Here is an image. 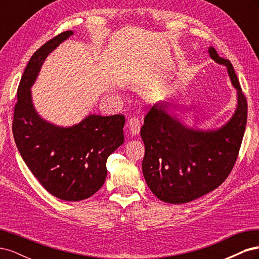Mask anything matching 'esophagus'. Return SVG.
Returning a JSON list of instances; mask_svg holds the SVG:
<instances>
[{
  "instance_id": "34e87169",
  "label": "esophagus",
  "mask_w": 259,
  "mask_h": 259,
  "mask_svg": "<svg viewBox=\"0 0 259 259\" xmlns=\"http://www.w3.org/2000/svg\"><path fill=\"white\" fill-rule=\"evenodd\" d=\"M127 127L130 130V133L133 135H138L139 134V131H140V121L138 117H131L127 122Z\"/></svg>"
}]
</instances>
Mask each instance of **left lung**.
<instances>
[{"mask_svg":"<svg viewBox=\"0 0 259 259\" xmlns=\"http://www.w3.org/2000/svg\"><path fill=\"white\" fill-rule=\"evenodd\" d=\"M210 58L225 65L238 91L237 110L215 131L187 127L168 113V103L155 104L145 116L140 136L145 144L143 173L161 201L183 204L221 186L238 159L247 120V103L231 62L208 49Z\"/></svg>","mask_w":259,"mask_h":259,"instance_id":"1","label":"left lung"}]
</instances>
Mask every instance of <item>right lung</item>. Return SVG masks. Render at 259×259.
Instances as JSON below:
<instances>
[{"label": "right lung", "mask_w": 259, "mask_h": 259, "mask_svg": "<svg viewBox=\"0 0 259 259\" xmlns=\"http://www.w3.org/2000/svg\"><path fill=\"white\" fill-rule=\"evenodd\" d=\"M73 34L65 31L43 44L30 58L17 90L13 135L21 158L54 197L81 201L96 193L107 176L106 163L124 143L122 114H91L70 127L56 126L37 114L31 98L45 58Z\"/></svg>", "instance_id": "add662e5"}]
</instances>
